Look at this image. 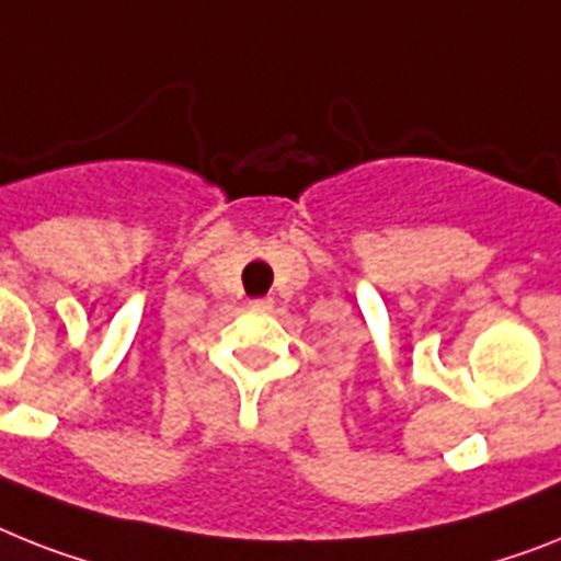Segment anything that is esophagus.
<instances>
[{
    "mask_svg": "<svg viewBox=\"0 0 561 561\" xmlns=\"http://www.w3.org/2000/svg\"><path fill=\"white\" fill-rule=\"evenodd\" d=\"M249 307H252L254 312H270L272 298H254V300H249Z\"/></svg>",
    "mask_w": 561,
    "mask_h": 561,
    "instance_id": "obj_1",
    "label": "esophagus"
}]
</instances>
